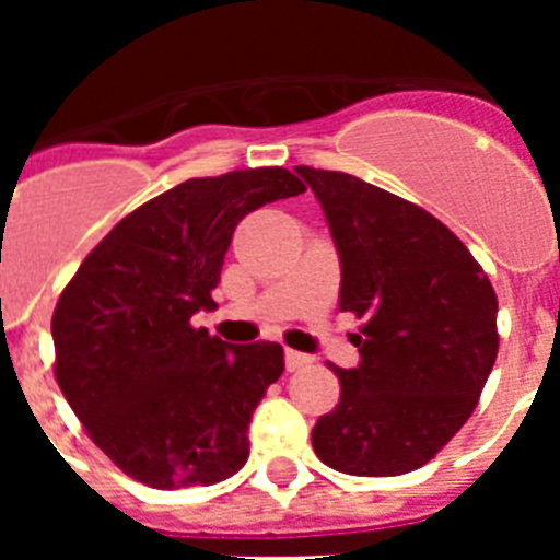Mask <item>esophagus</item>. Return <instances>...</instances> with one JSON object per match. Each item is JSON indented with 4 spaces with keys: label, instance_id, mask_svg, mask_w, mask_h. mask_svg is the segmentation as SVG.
I'll return each mask as SVG.
<instances>
[{
    "label": "esophagus",
    "instance_id": "1",
    "mask_svg": "<svg viewBox=\"0 0 560 560\" xmlns=\"http://www.w3.org/2000/svg\"><path fill=\"white\" fill-rule=\"evenodd\" d=\"M305 364H311V355L296 353V350H285V370L294 373V370H303Z\"/></svg>",
    "mask_w": 560,
    "mask_h": 560
}]
</instances>
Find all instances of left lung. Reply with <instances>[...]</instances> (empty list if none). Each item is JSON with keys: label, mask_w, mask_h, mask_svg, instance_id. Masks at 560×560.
I'll return each instance as SVG.
<instances>
[{"label": "left lung", "mask_w": 560, "mask_h": 560, "mask_svg": "<svg viewBox=\"0 0 560 560\" xmlns=\"http://www.w3.org/2000/svg\"><path fill=\"white\" fill-rule=\"evenodd\" d=\"M296 173L323 205L341 285L364 319L359 364L334 368L339 404L316 420V457L341 474L398 477L471 418L497 361V294L465 244L427 210L339 171Z\"/></svg>", "instance_id": "obj_1"}]
</instances>
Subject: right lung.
<instances>
[{
    "label": "right lung",
    "instance_id": "1",
    "mask_svg": "<svg viewBox=\"0 0 560 560\" xmlns=\"http://www.w3.org/2000/svg\"><path fill=\"white\" fill-rule=\"evenodd\" d=\"M303 190L283 167L182 182L126 215L63 289L58 387L128 477L171 491L244 468L252 412L283 373V348L230 345L190 316L215 305L237 221Z\"/></svg>",
    "mask_w": 560,
    "mask_h": 560
}]
</instances>
